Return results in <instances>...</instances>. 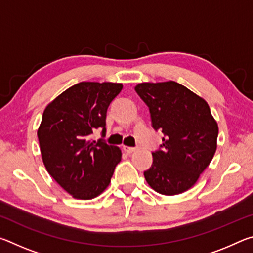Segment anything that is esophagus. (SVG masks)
Here are the masks:
<instances>
[{"label":"esophagus","instance_id":"obj_1","mask_svg":"<svg viewBox=\"0 0 253 253\" xmlns=\"http://www.w3.org/2000/svg\"><path fill=\"white\" fill-rule=\"evenodd\" d=\"M123 148H124V151H125V153H127V154H131L132 152H135V151H136V148H135V147H129V146H124Z\"/></svg>","mask_w":253,"mask_h":253}]
</instances>
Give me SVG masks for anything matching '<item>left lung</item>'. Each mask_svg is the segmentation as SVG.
I'll return each mask as SVG.
<instances>
[{
  "label": "left lung",
  "mask_w": 253,
  "mask_h": 253,
  "mask_svg": "<svg viewBox=\"0 0 253 253\" xmlns=\"http://www.w3.org/2000/svg\"><path fill=\"white\" fill-rule=\"evenodd\" d=\"M135 90L147 105L163 144L144 172L153 190L176 195L194 185L216 151L219 128L208 102L175 81L143 83Z\"/></svg>",
  "instance_id": "obj_1"
}]
</instances>
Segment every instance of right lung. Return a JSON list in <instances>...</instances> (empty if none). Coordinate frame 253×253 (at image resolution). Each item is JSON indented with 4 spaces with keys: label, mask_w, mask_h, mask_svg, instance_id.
<instances>
[{
    "label": "right lung",
    "mask_w": 253,
    "mask_h": 253,
    "mask_svg": "<svg viewBox=\"0 0 253 253\" xmlns=\"http://www.w3.org/2000/svg\"><path fill=\"white\" fill-rule=\"evenodd\" d=\"M122 84L79 83L68 88L46 106L38 129L42 161L48 173L76 199L90 200L109 185L122 160L117 146L100 138L106 135L107 109Z\"/></svg>",
    "instance_id": "add662e5"
}]
</instances>
